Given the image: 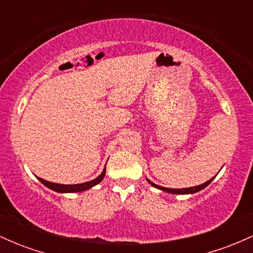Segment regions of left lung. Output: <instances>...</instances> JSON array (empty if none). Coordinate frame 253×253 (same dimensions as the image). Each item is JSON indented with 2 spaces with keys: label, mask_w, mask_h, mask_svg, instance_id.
<instances>
[{
  "label": "left lung",
  "mask_w": 253,
  "mask_h": 253,
  "mask_svg": "<svg viewBox=\"0 0 253 253\" xmlns=\"http://www.w3.org/2000/svg\"><path fill=\"white\" fill-rule=\"evenodd\" d=\"M216 176V175H215ZM215 176L214 177H211V178L210 179V181H207V182H205V183H202V184H200V185H196V187H190V188H182V189H172V188H165V187H161V185H158V184H156V183H153V182H151L150 179H147V182L150 183L151 185H152V187H155V188H157V189H159V190H162V191H165V193H169V194H181V195H185V194H195V193H197V191H200V190H202V189H205L206 187H207L208 184H210V183L213 181L214 178H215Z\"/></svg>",
  "instance_id": "8db88e82"
}]
</instances>
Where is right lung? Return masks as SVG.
<instances>
[{"label": "right lung", "instance_id": "add662e5", "mask_svg": "<svg viewBox=\"0 0 253 253\" xmlns=\"http://www.w3.org/2000/svg\"><path fill=\"white\" fill-rule=\"evenodd\" d=\"M104 176H106V167H104V169L102 170V172H101V175H98L96 178L91 179V181H88V182H84V183H78V184H59V183L45 181V179L40 178V177H38V179H39L43 185H46L48 189L57 191V193H60V194H65V193H81V191L88 190L90 188L95 187V185L98 184V183L102 181Z\"/></svg>", "mask_w": 253, "mask_h": 253}]
</instances>
